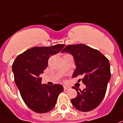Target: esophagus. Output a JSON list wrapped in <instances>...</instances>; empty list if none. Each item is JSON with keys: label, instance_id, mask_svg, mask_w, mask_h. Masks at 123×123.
I'll return each mask as SVG.
<instances>
[{"label": "esophagus", "instance_id": "34e87169", "mask_svg": "<svg viewBox=\"0 0 123 123\" xmlns=\"http://www.w3.org/2000/svg\"><path fill=\"white\" fill-rule=\"evenodd\" d=\"M68 87L67 86H64V91H67V90H68Z\"/></svg>", "mask_w": 123, "mask_h": 123}]
</instances>
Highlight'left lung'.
I'll return each mask as SVG.
<instances>
[{
    "label": "left lung",
    "mask_w": 123,
    "mask_h": 123,
    "mask_svg": "<svg viewBox=\"0 0 123 123\" xmlns=\"http://www.w3.org/2000/svg\"><path fill=\"white\" fill-rule=\"evenodd\" d=\"M62 52H68L73 56L76 68L73 77L82 75V81L86 85V88L80 91L73 86L77 96L71 99L73 105L82 112L96 109L105 96L111 79L108 59L98 50L82 44L67 45Z\"/></svg>",
    "instance_id": "left-lung-1"
}]
</instances>
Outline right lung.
<instances>
[{
    "label": "right lung",
    "mask_w": 123,
    "mask_h": 123,
    "mask_svg": "<svg viewBox=\"0 0 123 123\" xmlns=\"http://www.w3.org/2000/svg\"><path fill=\"white\" fill-rule=\"evenodd\" d=\"M64 46L58 44L51 47H33L17 56L14 61L15 83L23 101L34 112L50 111L63 91V86L60 85H42L40 74L47 68L50 56L60 52Z\"/></svg>",
    "instance_id": "obj_1"
}]
</instances>
